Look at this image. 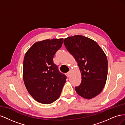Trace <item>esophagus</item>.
<instances>
[{"label": "esophagus", "mask_w": 125, "mask_h": 125, "mask_svg": "<svg viewBox=\"0 0 125 125\" xmlns=\"http://www.w3.org/2000/svg\"><path fill=\"white\" fill-rule=\"evenodd\" d=\"M66 76L67 77H70V71H69V72H68L67 73H66Z\"/></svg>", "instance_id": "obj_1"}]
</instances>
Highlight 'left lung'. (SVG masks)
<instances>
[{"instance_id": "8db88e82", "label": "left lung", "mask_w": 125, "mask_h": 125, "mask_svg": "<svg viewBox=\"0 0 125 125\" xmlns=\"http://www.w3.org/2000/svg\"><path fill=\"white\" fill-rule=\"evenodd\" d=\"M64 45L78 62L81 73L80 85L75 87L79 95L91 99L99 94L107 77V57L92 39L76 35L64 40Z\"/></svg>"}]
</instances>
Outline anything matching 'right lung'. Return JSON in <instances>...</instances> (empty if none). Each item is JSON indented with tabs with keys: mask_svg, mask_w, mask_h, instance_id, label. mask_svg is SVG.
Returning <instances> with one entry per match:
<instances>
[{
	"mask_svg": "<svg viewBox=\"0 0 125 125\" xmlns=\"http://www.w3.org/2000/svg\"><path fill=\"white\" fill-rule=\"evenodd\" d=\"M63 39L46 40L34 44L26 52L23 77L28 91L39 103L50 104L58 99L67 78L54 63Z\"/></svg>",
	"mask_w": 125,
	"mask_h": 125,
	"instance_id": "obj_1",
	"label": "right lung"
}]
</instances>
